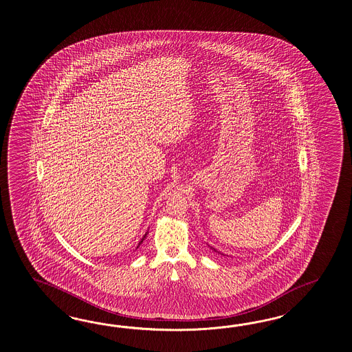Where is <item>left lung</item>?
<instances>
[{
	"instance_id": "obj_1",
	"label": "left lung",
	"mask_w": 352,
	"mask_h": 352,
	"mask_svg": "<svg viewBox=\"0 0 352 352\" xmlns=\"http://www.w3.org/2000/svg\"><path fill=\"white\" fill-rule=\"evenodd\" d=\"M212 249H213V248H212ZM213 250H214V252H216V249H213Z\"/></svg>"
}]
</instances>
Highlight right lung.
<instances>
[{
    "label": "right lung",
    "instance_id": "right-lung-1",
    "mask_svg": "<svg viewBox=\"0 0 352 352\" xmlns=\"http://www.w3.org/2000/svg\"><path fill=\"white\" fill-rule=\"evenodd\" d=\"M146 234H148V232H146ZM146 234H144V236H143V239H142V240H140V243H139V245H140V243H143V241H144V239L145 237H146ZM139 245H138V248H139ZM138 248H136V249H138Z\"/></svg>",
    "mask_w": 352,
    "mask_h": 352
}]
</instances>
